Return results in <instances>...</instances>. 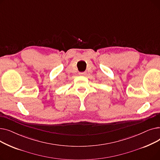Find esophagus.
<instances>
[{"label":"esophagus","instance_id":"1","mask_svg":"<svg viewBox=\"0 0 160 160\" xmlns=\"http://www.w3.org/2000/svg\"><path fill=\"white\" fill-rule=\"evenodd\" d=\"M79 74L80 76H85L86 74V72H79Z\"/></svg>","mask_w":160,"mask_h":160}]
</instances>
